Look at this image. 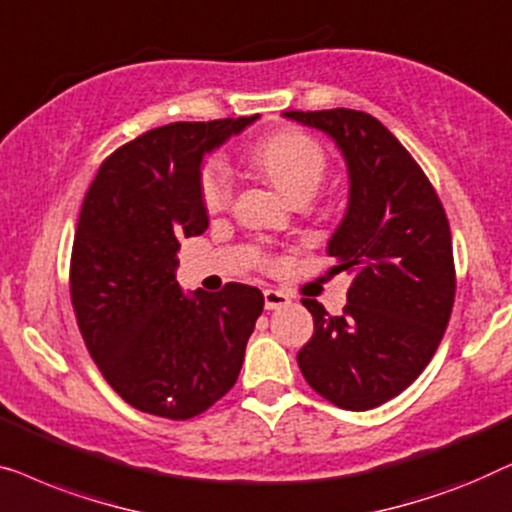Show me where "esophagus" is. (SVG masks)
Wrapping results in <instances>:
<instances>
[{
	"mask_svg": "<svg viewBox=\"0 0 512 512\" xmlns=\"http://www.w3.org/2000/svg\"><path fill=\"white\" fill-rule=\"evenodd\" d=\"M290 304V297L280 290H264V306L266 311H276V308H283Z\"/></svg>",
	"mask_w": 512,
	"mask_h": 512,
	"instance_id": "1",
	"label": "esophagus"
}]
</instances>
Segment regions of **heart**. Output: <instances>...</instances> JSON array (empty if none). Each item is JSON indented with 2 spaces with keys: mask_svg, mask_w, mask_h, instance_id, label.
<instances>
[{
  "mask_svg": "<svg viewBox=\"0 0 512 512\" xmlns=\"http://www.w3.org/2000/svg\"><path fill=\"white\" fill-rule=\"evenodd\" d=\"M255 167L269 178L285 199H311L327 176V155L322 146L304 132H278L259 143L250 153ZM234 178L222 160H208L201 171V199L208 211H222L232 204Z\"/></svg>",
  "mask_w": 512,
  "mask_h": 512,
  "instance_id": "heart-1",
  "label": "heart"
}]
</instances>
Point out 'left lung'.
Instances as JSON below:
<instances>
[{
    "mask_svg": "<svg viewBox=\"0 0 512 512\" xmlns=\"http://www.w3.org/2000/svg\"><path fill=\"white\" fill-rule=\"evenodd\" d=\"M325 132L348 167V208L327 255L355 273L348 304L329 315L301 299L315 331L297 362L306 383L345 410L401 394L431 362L455 304L452 236L424 171L383 122L364 111H285Z\"/></svg>",
    "mask_w": 512,
    "mask_h": 512,
    "instance_id": "left-lung-1",
    "label": "left lung"
}]
</instances>
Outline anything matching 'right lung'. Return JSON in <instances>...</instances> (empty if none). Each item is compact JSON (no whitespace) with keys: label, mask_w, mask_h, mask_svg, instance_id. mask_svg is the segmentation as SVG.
I'll list each match as a JSON object with an SVG mask.
<instances>
[{"label":"right lung","mask_w":512,"mask_h":512,"mask_svg":"<svg viewBox=\"0 0 512 512\" xmlns=\"http://www.w3.org/2000/svg\"><path fill=\"white\" fill-rule=\"evenodd\" d=\"M259 118L171 122L99 167L71 250V304L109 385L143 413L190 420L232 390L262 315L257 287L185 294L181 239L208 227L204 155Z\"/></svg>","instance_id":"right-lung-1"}]
</instances>
